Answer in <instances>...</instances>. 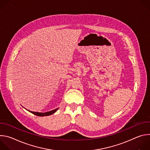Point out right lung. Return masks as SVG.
Wrapping results in <instances>:
<instances>
[{
    "label": "right lung",
    "mask_w": 150,
    "mask_h": 150,
    "mask_svg": "<svg viewBox=\"0 0 150 150\" xmlns=\"http://www.w3.org/2000/svg\"><path fill=\"white\" fill-rule=\"evenodd\" d=\"M57 110V109H56L53 110L52 111L45 112V113H39V112H31V111H30V112L33 113V114H34L36 116H49V115H51L54 113Z\"/></svg>",
    "instance_id": "obj_1"
}]
</instances>
